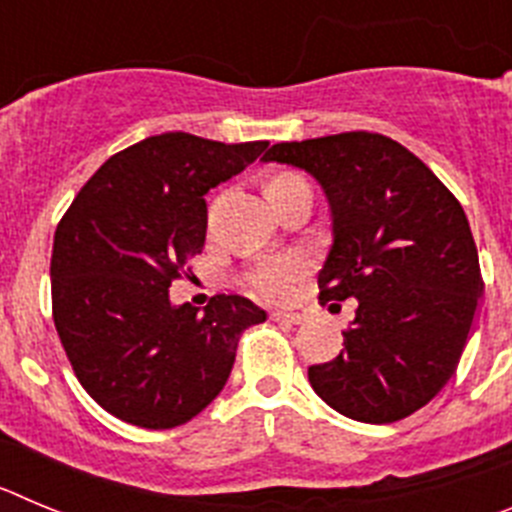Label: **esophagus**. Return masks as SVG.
Here are the masks:
<instances>
[{"instance_id":"esophagus-1","label":"esophagus","mask_w":512,"mask_h":512,"mask_svg":"<svg viewBox=\"0 0 512 512\" xmlns=\"http://www.w3.org/2000/svg\"><path fill=\"white\" fill-rule=\"evenodd\" d=\"M271 318L277 320V323H287V325L305 323V315H300V312H287V310H274L271 312Z\"/></svg>"}]
</instances>
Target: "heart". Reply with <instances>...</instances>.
<instances>
[{"label": "heart", "instance_id": "heart-1", "mask_svg": "<svg viewBox=\"0 0 512 512\" xmlns=\"http://www.w3.org/2000/svg\"><path fill=\"white\" fill-rule=\"evenodd\" d=\"M305 271L307 261L302 256L282 253V256H271L253 266L246 274V284L266 300H287L295 292L297 282L305 277Z\"/></svg>", "mask_w": 512, "mask_h": 512}]
</instances>
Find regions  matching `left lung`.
<instances>
[{"label": "left lung", "instance_id": "obj_1", "mask_svg": "<svg viewBox=\"0 0 512 512\" xmlns=\"http://www.w3.org/2000/svg\"><path fill=\"white\" fill-rule=\"evenodd\" d=\"M264 161L305 169L323 187L333 246L318 274L320 305L359 302L346 348L307 369L312 390L361 423L408 418L456 372L482 297L459 200L379 133L277 143Z\"/></svg>", "mask_w": 512, "mask_h": 512}]
</instances>
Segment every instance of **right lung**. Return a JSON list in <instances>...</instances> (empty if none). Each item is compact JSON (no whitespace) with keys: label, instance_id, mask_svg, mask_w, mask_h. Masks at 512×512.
Returning a JSON list of instances; mask_svg holds the SVG:
<instances>
[{"label":"right lung","instance_id":"1","mask_svg":"<svg viewBox=\"0 0 512 512\" xmlns=\"http://www.w3.org/2000/svg\"><path fill=\"white\" fill-rule=\"evenodd\" d=\"M266 140L161 133L99 166L53 238V323L81 387L115 418L164 431L220 395L235 348L266 312L241 295L171 305L169 287L202 253L205 194L241 174Z\"/></svg>","mask_w":512,"mask_h":512}]
</instances>
